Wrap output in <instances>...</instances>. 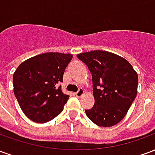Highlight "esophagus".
I'll use <instances>...</instances> for the list:
<instances>
[{"instance_id": "34e87169", "label": "esophagus", "mask_w": 155, "mask_h": 155, "mask_svg": "<svg viewBox=\"0 0 155 155\" xmlns=\"http://www.w3.org/2000/svg\"><path fill=\"white\" fill-rule=\"evenodd\" d=\"M83 93H84V90H83L82 88H79L78 91L75 93V95H76L77 97H81V95L83 94Z\"/></svg>"}]
</instances>
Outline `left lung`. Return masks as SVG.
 <instances>
[{
	"mask_svg": "<svg viewBox=\"0 0 155 155\" xmlns=\"http://www.w3.org/2000/svg\"><path fill=\"white\" fill-rule=\"evenodd\" d=\"M92 74L94 104L85 114L102 127H110L125 116L137 94L138 74L128 61L105 51L77 54Z\"/></svg>",
	"mask_w": 155,
	"mask_h": 155,
	"instance_id": "1",
	"label": "left lung"
}]
</instances>
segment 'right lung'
<instances>
[{
  "label": "right lung",
  "mask_w": 155,
  "mask_h": 155,
  "mask_svg": "<svg viewBox=\"0 0 155 155\" xmlns=\"http://www.w3.org/2000/svg\"><path fill=\"white\" fill-rule=\"evenodd\" d=\"M72 57L71 54L44 53L22 62L15 70L14 94L30 120L45 123L62 112L70 96L59 84Z\"/></svg>",
  "instance_id": "add662e5"
}]
</instances>
